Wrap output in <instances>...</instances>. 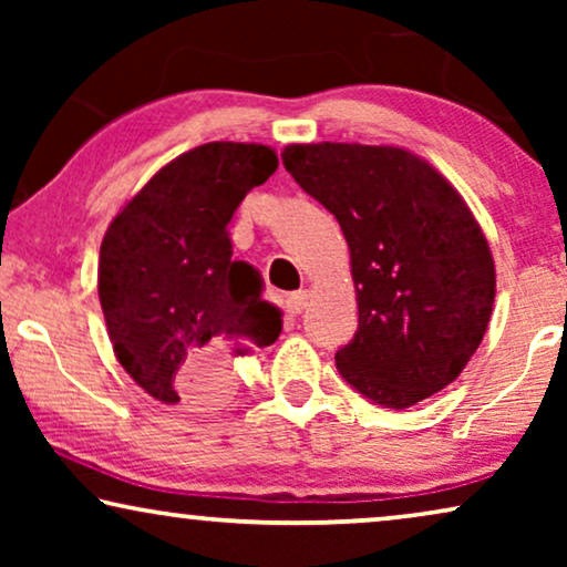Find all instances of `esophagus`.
<instances>
[{
	"label": "esophagus",
	"mask_w": 567,
	"mask_h": 567,
	"mask_svg": "<svg viewBox=\"0 0 567 567\" xmlns=\"http://www.w3.org/2000/svg\"><path fill=\"white\" fill-rule=\"evenodd\" d=\"M309 305V291H293L286 297V312H289L291 317L301 315Z\"/></svg>",
	"instance_id": "obj_1"
}]
</instances>
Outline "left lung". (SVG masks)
<instances>
[{
	"instance_id": "8db88e82",
	"label": "left lung",
	"mask_w": 567,
	"mask_h": 567,
	"mask_svg": "<svg viewBox=\"0 0 567 567\" xmlns=\"http://www.w3.org/2000/svg\"><path fill=\"white\" fill-rule=\"evenodd\" d=\"M281 157L351 250L359 330L336 353L340 377L392 410L452 384L495 299L491 247L464 198L400 146L291 144Z\"/></svg>"
}]
</instances>
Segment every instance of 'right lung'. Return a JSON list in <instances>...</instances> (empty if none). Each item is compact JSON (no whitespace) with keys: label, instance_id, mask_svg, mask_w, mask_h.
Masks as SVG:
<instances>
[{"label":"right lung","instance_id":"1","mask_svg":"<svg viewBox=\"0 0 567 567\" xmlns=\"http://www.w3.org/2000/svg\"><path fill=\"white\" fill-rule=\"evenodd\" d=\"M270 146L212 142L169 162L121 208L100 245L97 293L121 367L154 400L216 405L229 355L268 346L281 312L231 258L229 221L276 173Z\"/></svg>","mask_w":567,"mask_h":567}]
</instances>
